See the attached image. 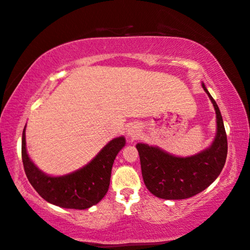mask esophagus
I'll list each match as a JSON object with an SVG mask.
<instances>
[{"label": "esophagus", "instance_id": "1", "mask_svg": "<svg viewBox=\"0 0 250 250\" xmlns=\"http://www.w3.org/2000/svg\"><path fill=\"white\" fill-rule=\"evenodd\" d=\"M138 135H139V130H138V128H137V126H135V125L129 126V129H128V136L129 137H131L132 139H135Z\"/></svg>", "mask_w": 250, "mask_h": 250}]
</instances>
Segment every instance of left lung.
<instances>
[{
	"label": "left lung",
	"mask_w": 250,
	"mask_h": 250,
	"mask_svg": "<svg viewBox=\"0 0 250 250\" xmlns=\"http://www.w3.org/2000/svg\"><path fill=\"white\" fill-rule=\"evenodd\" d=\"M216 112L217 132L209 148L190 157H177L157 147L137 144L144 182L159 198L186 199L206 189L222 171L228 154V140L216 102L203 83Z\"/></svg>",
	"instance_id": "obj_1"
}]
</instances>
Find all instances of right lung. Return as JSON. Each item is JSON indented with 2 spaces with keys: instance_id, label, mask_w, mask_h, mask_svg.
<instances>
[{
  "instance_id": "right-lung-1",
  "label": "right lung",
  "mask_w": 250,
  "mask_h": 250,
  "mask_svg": "<svg viewBox=\"0 0 250 250\" xmlns=\"http://www.w3.org/2000/svg\"><path fill=\"white\" fill-rule=\"evenodd\" d=\"M24 129L21 144L23 168L28 180L42 198L53 205L73 209L89 208L103 198L110 186L115 156L125 144L124 137L111 140L90 163L80 170L64 177H48L38 170L28 156Z\"/></svg>"
}]
</instances>
